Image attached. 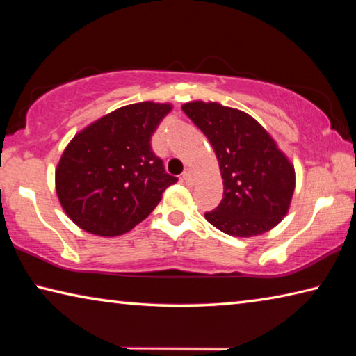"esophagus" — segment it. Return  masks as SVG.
<instances>
[{"label":"esophagus","instance_id":"esophagus-1","mask_svg":"<svg viewBox=\"0 0 356 356\" xmlns=\"http://www.w3.org/2000/svg\"><path fill=\"white\" fill-rule=\"evenodd\" d=\"M182 179L185 180V182H191V180H193L191 171H190V170H185V171L182 172Z\"/></svg>","mask_w":356,"mask_h":356}]
</instances>
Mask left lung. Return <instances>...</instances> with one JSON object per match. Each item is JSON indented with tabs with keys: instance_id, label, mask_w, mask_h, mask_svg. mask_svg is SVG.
Wrapping results in <instances>:
<instances>
[{
	"instance_id": "8db88e82",
	"label": "left lung",
	"mask_w": 356,
	"mask_h": 356,
	"mask_svg": "<svg viewBox=\"0 0 356 356\" xmlns=\"http://www.w3.org/2000/svg\"><path fill=\"white\" fill-rule=\"evenodd\" d=\"M212 144L218 159L222 200L206 220L234 237L270 231L284 218L295 190V170L256 119L216 102L182 106Z\"/></svg>"
}]
</instances>
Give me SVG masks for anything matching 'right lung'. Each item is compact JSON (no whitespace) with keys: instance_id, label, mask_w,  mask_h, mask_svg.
I'll return each instance as SVG.
<instances>
[{"instance_id":"1","label":"right lung","mask_w":356,"mask_h":356,"mask_svg":"<svg viewBox=\"0 0 356 356\" xmlns=\"http://www.w3.org/2000/svg\"><path fill=\"white\" fill-rule=\"evenodd\" d=\"M171 108L154 102L118 108L74 136L56 168V193L76 226L104 237L129 232L177 182L150 146Z\"/></svg>"}]
</instances>
